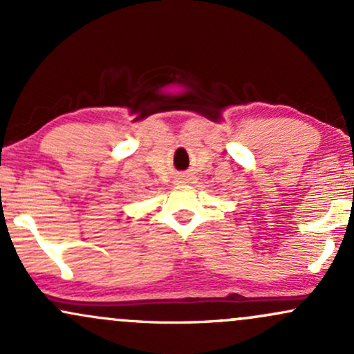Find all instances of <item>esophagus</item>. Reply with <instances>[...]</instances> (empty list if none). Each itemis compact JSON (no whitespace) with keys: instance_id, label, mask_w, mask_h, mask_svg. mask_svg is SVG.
Segmentation results:
<instances>
[{"instance_id":"obj_1","label":"esophagus","mask_w":354,"mask_h":354,"mask_svg":"<svg viewBox=\"0 0 354 354\" xmlns=\"http://www.w3.org/2000/svg\"><path fill=\"white\" fill-rule=\"evenodd\" d=\"M193 180V176H191L189 173H180L176 176V185H186V183H189Z\"/></svg>"}]
</instances>
